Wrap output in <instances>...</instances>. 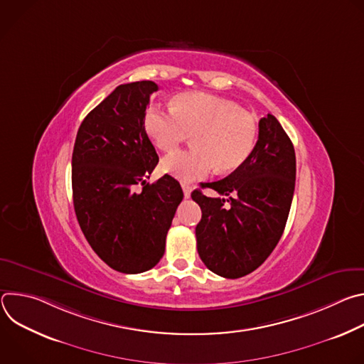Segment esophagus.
Listing matches in <instances>:
<instances>
[{
  "instance_id": "obj_1",
  "label": "esophagus",
  "mask_w": 364,
  "mask_h": 364,
  "mask_svg": "<svg viewBox=\"0 0 364 364\" xmlns=\"http://www.w3.org/2000/svg\"><path fill=\"white\" fill-rule=\"evenodd\" d=\"M181 187H183L184 197H186V198H188V197H190V194H191V186H190V184H187V183H183V184H181Z\"/></svg>"
}]
</instances>
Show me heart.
<instances>
[{"mask_svg": "<svg viewBox=\"0 0 364 364\" xmlns=\"http://www.w3.org/2000/svg\"><path fill=\"white\" fill-rule=\"evenodd\" d=\"M144 127L152 142L163 151L177 148L193 135L194 149L168 154L161 163L164 173L196 181L219 173H232L246 163L255 148V118L236 103L201 92L177 96L171 108L151 107Z\"/></svg>", "mask_w": 364, "mask_h": 364, "instance_id": "b5f03b06", "label": "heart"}]
</instances>
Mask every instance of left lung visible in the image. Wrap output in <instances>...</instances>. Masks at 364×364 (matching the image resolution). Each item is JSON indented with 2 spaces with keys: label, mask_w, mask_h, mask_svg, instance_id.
Returning a JSON list of instances; mask_svg holds the SVG:
<instances>
[{
  "label": "left lung",
  "mask_w": 364,
  "mask_h": 364,
  "mask_svg": "<svg viewBox=\"0 0 364 364\" xmlns=\"http://www.w3.org/2000/svg\"><path fill=\"white\" fill-rule=\"evenodd\" d=\"M295 173L294 145L278 119L268 114L259 121V136L246 163L226 178L201 186L220 196L191 193L201 209L196 237L207 268L236 279L267 261L287 225Z\"/></svg>",
  "instance_id": "1"
}]
</instances>
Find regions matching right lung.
I'll return each mask as SVG.
<instances>
[{
    "label": "right lung",
    "mask_w": 364,
    "mask_h": 364,
    "mask_svg": "<svg viewBox=\"0 0 364 364\" xmlns=\"http://www.w3.org/2000/svg\"><path fill=\"white\" fill-rule=\"evenodd\" d=\"M151 80L119 85L79 127L72 155L73 205L95 253L112 269L141 274L160 262L178 204L180 183L166 174L149 184L159 164L144 118ZM141 183L143 190L134 191Z\"/></svg>",
    "instance_id": "1"
}]
</instances>
